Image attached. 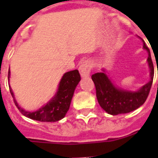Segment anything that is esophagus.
Returning a JSON list of instances; mask_svg holds the SVG:
<instances>
[{
    "instance_id": "esophagus-1",
    "label": "esophagus",
    "mask_w": 158,
    "mask_h": 158,
    "mask_svg": "<svg viewBox=\"0 0 158 158\" xmlns=\"http://www.w3.org/2000/svg\"><path fill=\"white\" fill-rule=\"evenodd\" d=\"M91 63L89 61H88V60L84 61L81 64H80V66H79V70L82 78H87V77L89 76L90 71H91Z\"/></svg>"
}]
</instances>
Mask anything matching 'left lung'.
Listing matches in <instances>:
<instances>
[{"mask_svg":"<svg viewBox=\"0 0 158 158\" xmlns=\"http://www.w3.org/2000/svg\"><path fill=\"white\" fill-rule=\"evenodd\" d=\"M141 40L143 43V48L148 54L147 61L149 67L150 80L139 89L130 91L118 87L113 84L104 69H102V72L92 75V79L96 87V95L99 105L110 115L125 114L136 110L144 103L149 94L154 76V68L149 49L144 41Z\"/></svg>","mask_w":158,"mask_h":158,"instance_id":"obj_1","label":"left lung"}]
</instances>
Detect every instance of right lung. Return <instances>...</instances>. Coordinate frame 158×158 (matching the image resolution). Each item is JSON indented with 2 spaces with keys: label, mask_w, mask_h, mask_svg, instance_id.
Here are the masks:
<instances>
[{
  "label": "right lung",
  "mask_w": 158,
  "mask_h": 158,
  "mask_svg": "<svg viewBox=\"0 0 158 158\" xmlns=\"http://www.w3.org/2000/svg\"><path fill=\"white\" fill-rule=\"evenodd\" d=\"M10 71L9 69V81H10ZM80 79L81 78L78 69L64 73L60 81L56 94L48 102L34 111H28L21 108L19 106L18 102H16L15 94L10 86L9 87L15 104L24 116L41 122H56L63 119L67 111L69 110L74 90L76 89Z\"/></svg>",
  "instance_id": "1"
}]
</instances>
